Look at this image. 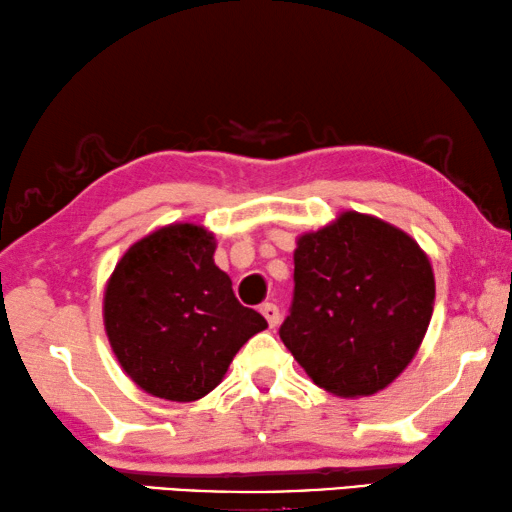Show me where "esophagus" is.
Listing matches in <instances>:
<instances>
[{
	"mask_svg": "<svg viewBox=\"0 0 512 512\" xmlns=\"http://www.w3.org/2000/svg\"><path fill=\"white\" fill-rule=\"evenodd\" d=\"M259 312H262L264 319H266V322H269L271 329H276L278 322H280V310H278V305H273V303H264L262 308H259Z\"/></svg>",
	"mask_w": 512,
	"mask_h": 512,
	"instance_id": "1",
	"label": "esophagus"
}]
</instances>
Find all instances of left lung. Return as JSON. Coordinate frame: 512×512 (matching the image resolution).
<instances>
[{"label":"left lung","mask_w":512,"mask_h":512,"mask_svg":"<svg viewBox=\"0 0 512 512\" xmlns=\"http://www.w3.org/2000/svg\"><path fill=\"white\" fill-rule=\"evenodd\" d=\"M294 282L280 340L305 375L338 398H368L393 384L430 326V257L370 213L340 211L296 236Z\"/></svg>","instance_id":"8db88e82"}]
</instances>
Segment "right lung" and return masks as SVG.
Masks as SVG:
<instances>
[{
	"label": "right lung",
	"instance_id": "right-lung-1",
	"mask_svg": "<svg viewBox=\"0 0 512 512\" xmlns=\"http://www.w3.org/2000/svg\"><path fill=\"white\" fill-rule=\"evenodd\" d=\"M216 236L172 223L135 241L103 294V324L128 377L160 400L195 402L223 381L236 352L266 329L213 262Z\"/></svg>",
	"mask_w": 512,
	"mask_h": 512
}]
</instances>
